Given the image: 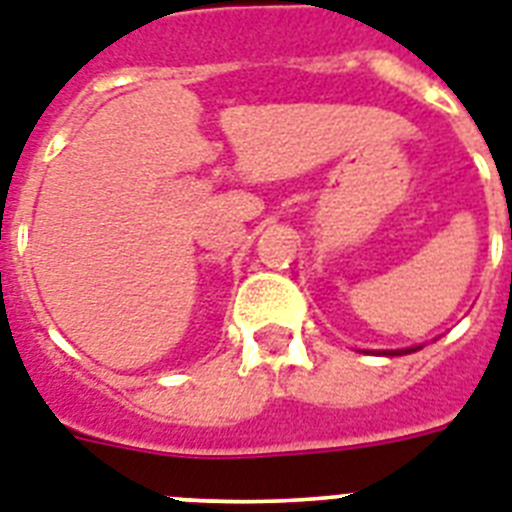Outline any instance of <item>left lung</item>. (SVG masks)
Here are the masks:
<instances>
[{
	"mask_svg": "<svg viewBox=\"0 0 512 512\" xmlns=\"http://www.w3.org/2000/svg\"><path fill=\"white\" fill-rule=\"evenodd\" d=\"M421 350V347H410V350H394V352H384V355H407V352Z\"/></svg>",
	"mask_w": 512,
	"mask_h": 512,
	"instance_id": "1",
	"label": "left lung"
}]
</instances>
